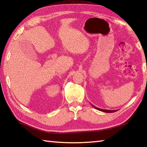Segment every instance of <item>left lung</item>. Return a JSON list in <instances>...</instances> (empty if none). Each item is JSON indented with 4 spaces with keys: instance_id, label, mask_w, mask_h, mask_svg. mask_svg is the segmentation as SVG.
Wrapping results in <instances>:
<instances>
[{
    "instance_id": "left-lung-1",
    "label": "left lung",
    "mask_w": 147,
    "mask_h": 147,
    "mask_svg": "<svg viewBox=\"0 0 147 147\" xmlns=\"http://www.w3.org/2000/svg\"><path fill=\"white\" fill-rule=\"evenodd\" d=\"M92 106H93V107H94L95 109H97V110H98V111H100L104 112H108V113H112V112H114L117 111V110H112V111H111V110H104V109H99V108H98V107H95V106H94L93 105H92Z\"/></svg>"
}]
</instances>
